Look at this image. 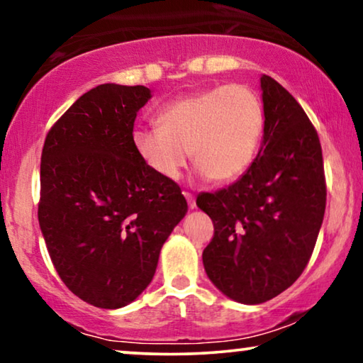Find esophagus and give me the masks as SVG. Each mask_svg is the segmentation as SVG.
Here are the masks:
<instances>
[{"label": "esophagus", "instance_id": "esophagus-1", "mask_svg": "<svg viewBox=\"0 0 363 363\" xmlns=\"http://www.w3.org/2000/svg\"><path fill=\"white\" fill-rule=\"evenodd\" d=\"M183 196L186 198V201H188V208H190V210H195V208H196L195 196H193L191 193H188V191H183Z\"/></svg>", "mask_w": 363, "mask_h": 363}]
</instances>
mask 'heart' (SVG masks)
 <instances>
[{"label": "heart", "instance_id": "b5f03b06", "mask_svg": "<svg viewBox=\"0 0 363 363\" xmlns=\"http://www.w3.org/2000/svg\"><path fill=\"white\" fill-rule=\"evenodd\" d=\"M157 123L133 132L135 152L155 175L178 180L193 155L201 177L228 183L255 162L264 107L251 87L230 84L175 99L158 112Z\"/></svg>", "mask_w": 363, "mask_h": 363}]
</instances>
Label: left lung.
Wrapping results in <instances>:
<instances>
[{"label":"left lung","mask_w":363,"mask_h":363,"mask_svg":"<svg viewBox=\"0 0 363 363\" xmlns=\"http://www.w3.org/2000/svg\"><path fill=\"white\" fill-rule=\"evenodd\" d=\"M264 135L236 183L196 198L215 226L203 251L208 277L223 294L261 304L306 269L325 213V175L314 125L299 102L261 77Z\"/></svg>","instance_id":"8db88e82"}]
</instances>
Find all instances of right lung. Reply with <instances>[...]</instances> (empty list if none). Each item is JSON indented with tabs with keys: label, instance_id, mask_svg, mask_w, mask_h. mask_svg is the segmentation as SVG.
Instances as JSON below:
<instances>
[{
	"label": "right lung",
	"instance_id": "1",
	"mask_svg": "<svg viewBox=\"0 0 363 363\" xmlns=\"http://www.w3.org/2000/svg\"><path fill=\"white\" fill-rule=\"evenodd\" d=\"M143 86L101 84L64 112L44 140L39 226L59 277L101 309L130 304L188 210L175 182L155 175L133 147Z\"/></svg>",
	"mask_w": 363,
	"mask_h": 363
}]
</instances>
